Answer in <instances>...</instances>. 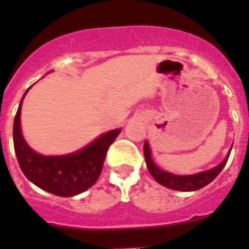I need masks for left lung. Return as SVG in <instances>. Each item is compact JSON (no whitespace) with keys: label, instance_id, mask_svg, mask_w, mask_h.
<instances>
[{"label":"left lung","instance_id":"obj_1","mask_svg":"<svg viewBox=\"0 0 249 249\" xmlns=\"http://www.w3.org/2000/svg\"><path fill=\"white\" fill-rule=\"evenodd\" d=\"M231 147H233V145H231ZM230 151H231V148H230ZM230 151L228 152L225 159L223 160V162H220L219 165H216L215 167H212L210 170L201 171V173L197 174H192V175H177V174H171L169 173V171L162 170L161 167H159L156 163H155V161H153L152 159V152H151V147H149L148 141H145L144 148H143L145 163H147V169H148V171L153 177V179H155L159 184L163 185V187L170 188L173 191L180 192L198 191V189H201V188L206 187L207 184L211 183V181L221 173V170L224 169L226 162H228Z\"/></svg>","mask_w":249,"mask_h":249}]
</instances>
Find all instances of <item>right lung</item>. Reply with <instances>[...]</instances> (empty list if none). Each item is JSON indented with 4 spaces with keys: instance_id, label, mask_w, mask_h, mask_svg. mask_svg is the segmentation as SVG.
<instances>
[{
    "instance_id": "right-lung-1",
    "label": "right lung",
    "mask_w": 249,
    "mask_h": 249,
    "mask_svg": "<svg viewBox=\"0 0 249 249\" xmlns=\"http://www.w3.org/2000/svg\"><path fill=\"white\" fill-rule=\"evenodd\" d=\"M28 90L20 101L14 120V148L20 169L28 180L52 195L60 197L80 195L89 189L100 178L107 149L120 134L121 129L106 131L76 152L60 156L40 155L30 148L21 133L20 114Z\"/></svg>"
}]
</instances>
